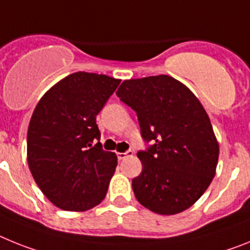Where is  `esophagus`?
Wrapping results in <instances>:
<instances>
[{"label": "esophagus", "mask_w": 250, "mask_h": 250, "mask_svg": "<svg viewBox=\"0 0 250 250\" xmlns=\"http://www.w3.org/2000/svg\"><path fill=\"white\" fill-rule=\"evenodd\" d=\"M132 155H133V151L128 149V151L125 152H118V153H117V157H118V160H125V158H127L128 156H132Z\"/></svg>", "instance_id": "34e87169"}]
</instances>
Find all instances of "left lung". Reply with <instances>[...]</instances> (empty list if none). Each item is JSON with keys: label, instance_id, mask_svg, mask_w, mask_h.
<instances>
[{"label": "left lung", "instance_id": "left-lung-1", "mask_svg": "<svg viewBox=\"0 0 250 250\" xmlns=\"http://www.w3.org/2000/svg\"><path fill=\"white\" fill-rule=\"evenodd\" d=\"M116 94L137 113L148 145L137 152L142 172L132 180L138 203L161 215L188 209L209 188L218 165L208 113L188 86L168 75L125 80Z\"/></svg>", "mask_w": 250, "mask_h": 250}]
</instances>
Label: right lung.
<instances>
[{
	"label": "right lung",
	"instance_id": "1",
	"mask_svg": "<svg viewBox=\"0 0 250 250\" xmlns=\"http://www.w3.org/2000/svg\"><path fill=\"white\" fill-rule=\"evenodd\" d=\"M119 83L103 74L78 71L47 90L32 113L27 131L30 171L60 209L85 211L105 197L117 156L99 142L97 114Z\"/></svg>",
	"mask_w": 250,
	"mask_h": 250
}]
</instances>
